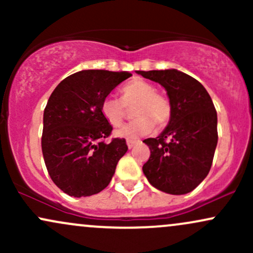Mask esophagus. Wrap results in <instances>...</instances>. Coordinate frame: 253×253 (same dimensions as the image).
Instances as JSON below:
<instances>
[{
    "label": "esophagus",
    "instance_id": "esophagus-1",
    "mask_svg": "<svg viewBox=\"0 0 253 253\" xmlns=\"http://www.w3.org/2000/svg\"><path fill=\"white\" fill-rule=\"evenodd\" d=\"M127 146H128V149H132L133 146H134L135 144H138V140H132V139H127Z\"/></svg>",
    "mask_w": 253,
    "mask_h": 253
}]
</instances>
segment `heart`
<instances>
[{
	"label": "heart",
	"instance_id": "1",
	"mask_svg": "<svg viewBox=\"0 0 253 253\" xmlns=\"http://www.w3.org/2000/svg\"><path fill=\"white\" fill-rule=\"evenodd\" d=\"M133 106V120L115 130V135L126 139H136L152 130L153 126L164 127L170 121L172 107L165 95L157 92L156 86L136 78L127 82L120 90V98L108 95L102 100L100 110L107 123L112 126L121 124L126 107Z\"/></svg>",
	"mask_w": 253,
	"mask_h": 253
}]
</instances>
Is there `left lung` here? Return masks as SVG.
Returning a JSON list of instances; mask_svg holds the SVG:
<instances>
[{
	"mask_svg": "<svg viewBox=\"0 0 253 253\" xmlns=\"http://www.w3.org/2000/svg\"><path fill=\"white\" fill-rule=\"evenodd\" d=\"M163 85L172 107L169 125L150 147L143 171L153 187L172 195L190 193L210 172L217 144L213 101L199 81L175 69L136 71Z\"/></svg>",
	"mask_w": 253,
	"mask_h": 253,
	"instance_id": "left-lung-1",
	"label": "left lung"
}]
</instances>
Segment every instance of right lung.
<instances>
[{"instance_id":"1","label":"right lung","mask_w":253,"mask_h":253,"mask_svg":"<svg viewBox=\"0 0 253 253\" xmlns=\"http://www.w3.org/2000/svg\"><path fill=\"white\" fill-rule=\"evenodd\" d=\"M130 76L125 71H78L58 84L48 98L43 110L42 156L52 181L68 195L90 196L103 190L128 150L125 139L104 143L113 127L100 106Z\"/></svg>"}]
</instances>
